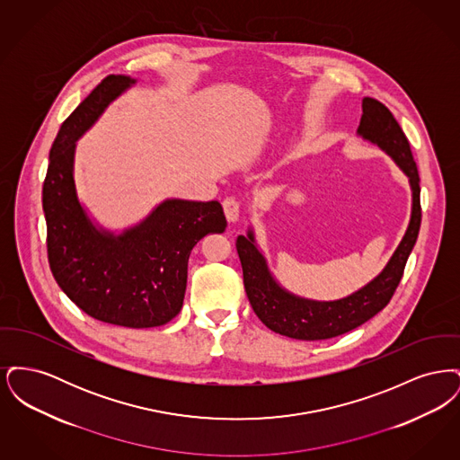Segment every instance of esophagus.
Listing matches in <instances>:
<instances>
[{
  "label": "esophagus",
  "instance_id": "esophagus-1",
  "mask_svg": "<svg viewBox=\"0 0 460 460\" xmlns=\"http://www.w3.org/2000/svg\"><path fill=\"white\" fill-rule=\"evenodd\" d=\"M224 205V214H226V219L229 222H236L240 219V203L234 199V198H226L222 201Z\"/></svg>",
  "mask_w": 460,
  "mask_h": 460
}]
</instances>
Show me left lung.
Returning <instances> with one entry per match:
<instances>
[{
	"instance_id": "1",
	"label": "left lung",
	"mask_w": 460,
	"mask_h": 460,
	"mask_svg": "<svg viewBox=\"0 0 460 460\" xmlns=\"http://www.w3.org/2000/svg\"><path fill=\"white\" fill-rule=\"evenodd\" d=\"M362 111L357 136L388 155L409 179L412 193L409 226L390 261L367 285L338 300H312L291 293L276 279L250 224L246 236L240 234L236 240L244 291L263 324L288 338L305 341L328 340L369 321L392 300L416 244L420 227V188L411 145L392 111L383 103L374 98H364Z\"/></svg>"
}]
</instances>
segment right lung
Returning a JSON list of instances; mask_svg holds the SVG:
<instances>
[{
    "instance_id": "1",
    "label": "right lung",
    "mask_w": 460,
    "mask_h": 460,
    "mask_svg": "<svg viewBox=\"0 0 460 460\" xmlns=\"http://www.w3.org/2000/svg\"><path fill=\"white\" fill-rule=\"evenodd\" d=\"M136 83L109 75L62 124L49 150L43 210L48 261L66 296L102 323L143 329L164 326L181 312L191 250L207 234L224 233L227 220L216 199L167 198L145 219L113 231L79 199L77 141Z\"/></svg>"
}]
</instances>
